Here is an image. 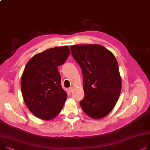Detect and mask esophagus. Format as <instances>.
<instances>
[{
    "label": "esophagus",
    "instance_id": "1",
    "mask_svg": "<svg viewBox=\"0 0 150 150\" xmlns=\"http://www.w3.org/2000/svg\"><path fill=\"white\" fill-rule=\"evenodd\" d=\"M69 91L70 92H72V91H73V87H69Z\"/></svg>",
    "mask_w": 150,
    "mask_h": 150
}]
</instances>
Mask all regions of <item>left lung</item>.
I'll list each match as a JSON object with an SVG mask.
<instances>
[{
    "instance_id": "1",
    "label": "left lung",
    "mask_w": 150,
    "mask_h": 150,
    "mask_svg": "<svg viewBox=\"0 0 150 150\" xmlns=\"http://www.w3.org/2000/svg\"><path fill=\"white\" fill-rule=\"evenodd\" d=\"M70 49L83 76L84 97L80 105L89 117L103 118L114 108L121 91L116 59L100 45H76Z\"/></svg>"
}]
</instances>
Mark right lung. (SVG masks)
I'll list each match as a JSON object with an SVG mask.
<instances>
[{"mask_svg": "<svg viewBox=\"0 0 150 150\" xmlns=\"http://www.w3.org/2000/svg\"><path fill=\"white\" fill-rule=\"evenodd\" d=\"M70 54L67 46L48 49L34 55L25 67L21 78L23 100L39 119L51 120L63 107L67 95L61 85L58 67Z\"/></svg>", "mask_w": 150, "mask_h": 150, "instance_id": "obj_1", "label": "right lung"}]
</instances>
